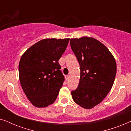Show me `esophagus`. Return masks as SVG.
I'll use <instances>...</instances> for the list:
<instances>
[{"label":"esophagus","mask_w":131,"mask_h":131,"mask_svg":"<svg viewBox=\"0 0 131 131\" xmlns=\"http://www.w3.org/2000/svg\"><path fill=\"white\" fill-rule=\"evenodd\" d=\"M65 78H66V80H69V79H70V76H69V75H67V76H65Z\"/></svg>","instance_id":"1"}]
</instances>
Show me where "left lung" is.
I'll list each match as a JSON object with an SVG mask.
<instances>
[{
  "label": "left lung",
  "instance_id": "8db88e82",
  "mask_svg": "<svg viewBox=\"0 0 131 131\" xmlns=\"http://www.w3.org/2000/svg\"><path fill=\"white\" fill-rule=\"evenodd\" d=\"M70 46L80 69L79 83L71 96L80 107L92 108L112 89L117 70L115 59L104 45L92 37L71 39Z\"/></svg>",
  "mask_w": 131,
  "mask_h": 131
}]
</instances>
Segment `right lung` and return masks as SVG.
<instances>
[{"label":"right lung","instance_id":"obj_1","mask_svg":"<svg viewBox=\"0 0 131 131\" xmlns=\"http://www.w3.org/2000/svg\"><path fill=\"white\" fill-rule=\"evenodd\" d=\"M70 39H45L23 53L19 63V78L28 100L35 107L54 103L64 78L58 63Z\"/></svg>","mask_w":131,"mask_h":131}]
</instances>
